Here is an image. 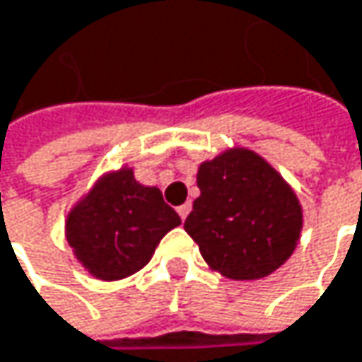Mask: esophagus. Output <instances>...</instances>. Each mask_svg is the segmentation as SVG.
Here are the masks:
<instances>
[{
    "mask_svg": "<svg viewBox=\"0 0 362 362\" xmlns=\"http://www.w3.org/2000/svg\"><path fill=\"white\" fill-rule=\"evenodd\" d=\"M189 210H192V204H189V202L181 204V206H179V208H177V212H179V216H181V218H183V221H185V218H187V214H189Z\"/></svg>",
    "mask_w": 362,
    "mask_h": 362,
    "instance_id": "esophagus-1",
    "label": "esophagus"
}]
</instances>
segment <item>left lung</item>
I'll list each match as a JSON object with an SVG mask.
<instances>
[{
  "label": "left lung",
  "instance_id": "1",
  "mask_svg": "<svg viewBox=\"0 0 362 362\" xmlns=\"http://www.w3.org/2000/svg\"><path fill=\"white\" fill-rule=\"evenodd\" d=\"M200 196L185 218L206 264L233 281L275 273L300 242L304 214L294 187L260 154L227 148L204 160Z\"/></svg>",
  "mask_w": 362,
  "mask_h": 362
}]
</instances>
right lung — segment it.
Here are the masks:
<instances>
[{"label": "right lung", "mask_w": 362, "mask_h": 362, "mask_svg": "<svg viewBox=\"0 0 362 362\" xmlns=\"http://www.w3.org/2000/svg\"><path fill=\"white\" fill-rule=\"evenodd\" d=\"M179 225L158 187L139 183L131 166H120L100 175L72 204L64 238L91 277L118 281L141 271L160 240Z\"/></svg>", "instance_id": "obj_1"}]
</instances>
